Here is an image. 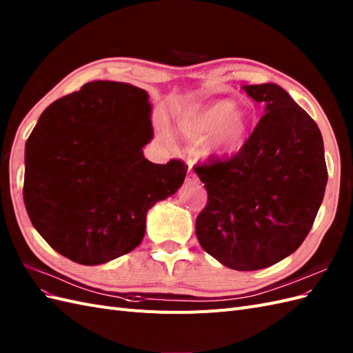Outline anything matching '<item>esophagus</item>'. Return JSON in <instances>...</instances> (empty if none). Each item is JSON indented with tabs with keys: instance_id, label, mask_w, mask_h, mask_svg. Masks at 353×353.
Listing matches in <instances>:
<instances>
[{
	"instance_id": "esophagus-1",
	"label": "esophagus",
	"mask_w": 353,
	"mask_h": 353,
	"mask_svg": "<svg viewBox=\"0 0 353 353\" xmlns=\"http://www.w3.org/2000/svg\"><path fill=\"white\" fill-rule=\"evenodd\" d=\"M185 181H187L188 184H197V183H199V176L196 175V172L193 170V168H188Z\"/></svg>"
}]
</instances>
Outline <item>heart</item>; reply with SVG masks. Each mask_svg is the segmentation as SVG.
Masks as SVG:
<instances>
[{"label":"heart","instance_id":"1","mask_svg":"<svg viewBox=\"0 0 353 353\" xmlns=\"http://www.w3.org/2000/svg\"><path fill=\"white\" fill-rule=\"evenodd\" d=\"M176 130L190 141H203L205 156L232 157L246 144L250 120L234 110L232 101H215L187 110L178 119Z\"/></svg>","mask_w":353,"mask_h":353}]
</instances>
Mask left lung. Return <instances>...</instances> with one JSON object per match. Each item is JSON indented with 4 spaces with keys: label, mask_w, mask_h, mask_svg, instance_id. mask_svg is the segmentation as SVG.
I'll return each mask as SVG.
<instances>
[{
    "label": "left lung",
    "mask_w": 353,
    "mask_h": 353,
    "mask_svg": "<svg viewBox=\"0 0 353 353\" xmlns=\"http://www.w3.org/2000/svg\"><path fill=\"white\" fill-rule=\"evenodd\" d=\"M243 89L265 114L239 153L194 168L208 192L196 234L225 268L251 272L299 250L319 211L328 172L318 125L281 85Z\"/></svg>",
    "instance_id": "8db88e82"
}]
</instances>
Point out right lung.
<instances>
[{
  "mask_svg": "<svg viewBox=\"0 0 353 353\" xmlns=\"http://www.w3.org/2000/svg\"><path fill=\"white\" fill-rule=\"evenodd\" d=\"M145 90L92 81L47 107L25 147L23 202L35 230L74 263L103 264L145 234L148 209L183 185L187 165H154Z\"/></svg>",
  "mask_w": 353,
  "mask_h": 353,
  "instance_id": "obj_1",
  "label": "right lung"
}]
</instances>
